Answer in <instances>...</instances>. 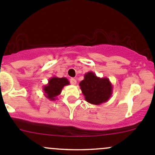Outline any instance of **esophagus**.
Returning a JSON list of instances; mask_svg holds the SVG:
<instances>
[{"instance_id": "34e87169", "label": "esophagus", "mask_w": 155, "mask_h": 155, "mask_svg": "<svg viewBox=\"0 0 155 155\" xmlns=\"http://www.w3.org/2000/svg\"><path fill=\"white\" fill-rule=\"evenodd\" d=\"M70 81V83H71L72 85H76V82H76V79H74V78H71Z\"/></svg>"}]
</instances>
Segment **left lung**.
I'll return each mask as SVG.
<instances>
[{
    "mask_svg": "<svg viewBox=\"0 0 155 155\" xmlns=\"http://www.w3.org/2000/svg\"><path fill=\"white\" fill-rule=\"evenodd\" d=\"M85 101L94 105H101L107 102L112 94V83L107 77H98L90 71L84 75V79L79 83Z\"/></svg>",
    "mask_w": 155,
    "mask_h": 155,
    "instance_id": "1",
    "label": "left lung"
}]
</instances>
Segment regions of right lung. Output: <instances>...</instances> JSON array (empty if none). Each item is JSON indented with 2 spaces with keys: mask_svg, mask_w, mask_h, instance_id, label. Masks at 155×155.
<instances>
[{
  "mask_svg": "<svg viewBox=\"0 0 155 155\" xmlns=\"http://www.w3.org/2000/svg\"><path fill=\"white\" fill-rule=\"evenodd\" d=\"M68 85H70V82L67 78L52 76L48 79V83L43 87V94L49 101H55L61 93L62 88Z\"/></svg>",
  "mask_w": 155,
  "mask_h": 155,
  "instance_id": "right-lung-1",
  "label": "right lung"
}]
</instances>
